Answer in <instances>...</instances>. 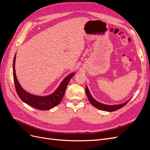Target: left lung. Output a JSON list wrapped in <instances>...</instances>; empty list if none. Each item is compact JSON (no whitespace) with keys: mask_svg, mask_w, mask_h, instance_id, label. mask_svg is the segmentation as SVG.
I'll return each instance as SVG.
<instances>
[{"mask_svg":"<svg viewBox=\"0 0 150 150\" xmlns=\"http://www.w3.org/2000/svg\"><path fill=\"white\" fill-rule=\"evenodd\" d=\"M86 95H87V96L88 98V99H89V102L91 103V104L94 107L96 108L99 109V110H100L104 111L112 112V111H116L117 110H119V109H120V108H122L123 106H125L126 104L128 103L129 101V100H130V99H129L128 101H127L125 103L120 104H114V105H108V104H103V103H101L100 102H98V101L96 100V99H94L93 98V96H91V94L87 86H86Z\"/></svg>","mask_w":150,"mask_h":150,"instance_id":"8db88e82","label":"left lung"}]
</instances>
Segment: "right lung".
I'll return each mask as SVG.
<instances>
[{"mask_svg":"<svg viewBox=\"0 0 150 150\" xmlns=\"http://www.w3.org/2000/svg\"><path fill=\"white\" fill-rule=\"evenodd\" d=\"M16 57V54L13 61V77L16 92L21 100L29 106L40 110H49L58 105L64 97L67 86L71 79L74 76L75 72L67 75L53 93L47 96H37L27 92L18 81L15 70Z\"/></svg>","mask_w":150,"mask_h":150,"instance_id":"add662e5","label":"right lung"}]
</instances>
